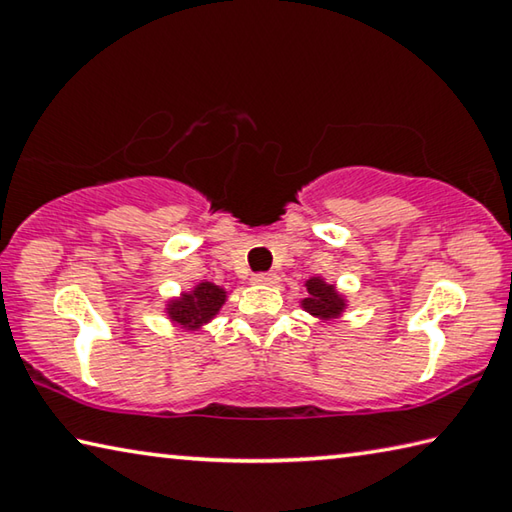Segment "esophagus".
<instances>
[{
  "instance_id": "34e87169",
  "label": "esophagus",
  "mask_w": 512,
  "mask_h": 512,
  "mask_svg": "<svg viewBox=\"0 0 512 512\" xmlns=\"http://www.w3.org/2000/svg\"><path fill=\"white\" fill-rule=\"evenodd\" d=\"M280 282V275L275 273H257L253 275V284H262V287H273V284Z\"/></svg>"
}]
</instances>
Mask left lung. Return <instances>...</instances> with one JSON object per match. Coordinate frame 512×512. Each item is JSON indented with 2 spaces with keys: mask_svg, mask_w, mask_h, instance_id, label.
<instances>
[{
  "mask_svg": "<svg viewBox=\"0 0 512 512\" xmlns=\"http://www.w3.org/2000/svg\"><path fill=\"white\" fill-rule=\"evenodd\" d=\"M305 289L307 296L300 300V307L305 309L309 316L323 320V323L341 318L345 314V309H348V298L336 289V284L327 282L325 277H309L305 282Z\"/></svg>",
  "mask_w": 512,
  "mask_h": 512,
  "instance_id": "obj_1",
  "label": "left lung"
}]
</instances>
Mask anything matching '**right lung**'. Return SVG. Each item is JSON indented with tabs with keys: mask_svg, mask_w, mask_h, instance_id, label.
I'll list each match as a JSON object with an SVG mask.
<instances>
[{
	"mask_svg": "<svg viewBox=\"0 0 512 512\" xmlns=\"http://www.w3.org/2000/svg\"><path fill=\"white\" fill-rule=\"evenodd\" d=\"M228 300V291L214 282H198L189 291H183L176 298H169L164 305L169 323L187 332H201L210 325Z\"/></svg>",
	"mask_w": 512,
	"mask_h": 512,
	"instance_id": "right-lung-1",
	"label": "right lung"
}]
</instances>
